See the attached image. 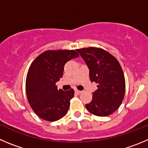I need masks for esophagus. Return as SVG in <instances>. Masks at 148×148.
<instances>
[{"instance_id":"1","label":"esophagus","mask_w":148,"mask_h":148,"mask_svg":"<svg viewBox=\"0 0 148 148\" xmlns=\"http://www.w3.org/2000/svg\"><path fill=\"white\" fill-rule=\"evenodd\" d=\"M75 92L77 93V94H81V93H82V91H80V90L75 89Z\"/></svg>"}]
</instances>
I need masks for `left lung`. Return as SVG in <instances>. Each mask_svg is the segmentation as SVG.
<instances>
[{
    "mask_svg": "<svg viewBox=\"0 0 148 148\" xmlns=\"http://www.w3.org/2000/svg\"><path fill=\"white\" fill-rule=\"evenodd\" d=\"M76 51L89 69L90 81L97 84L92 100L86 108L97 116L111 115L121 105L125 94L126 83L120 63L100 48H83Z\"/></svg>",
    "mask_w": 148,
    "mask_h": 148,
    "instance_id": "8db88e82",
    "label": "left lung"
}]
</instances>
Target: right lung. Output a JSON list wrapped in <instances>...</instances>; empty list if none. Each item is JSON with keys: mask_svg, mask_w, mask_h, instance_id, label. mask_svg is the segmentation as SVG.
I'll list each match as a JSON object with an SVG mask.
<instances>
[{"mask_svg": "<svg viewBox=\"0 0 148 148\" xmlns=\"http://www.w3.org/2000/svg\"><path fill=\"white\" fill-rule=\"evenodd\" d=\"M78 57L75 50H49L32 62L25 88L29 105L40 119L56 121L67 114L74 90H58L56 83L62 77L66 62Z\"/></svg>", "mask_w": 148, "mask_h": 148, "instance_id": "obj_1", "label": "right lung"}]
</instances>
